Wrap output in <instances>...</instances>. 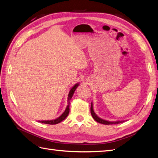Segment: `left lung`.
<instances>
[{
  "mask_svg": "<svg viewBox=\"0 0 158 158\" xmlns=\"http://www.w3.org/2000/svg\"><path fill=\"white\" fill-rule=\"evenodd\" d=\"M91 116L94 118V119L97 121L98 123H101V124H119L120 123H123L124 122V120L123 121H116V122H111V121H108V120H106L102 119L100 117H98L96 114V113H95L94 110V108H93V103L91 102Z\"/></svg>",
  "mask_w": 158,
  "mask_h": 158,
  "instance_id": "8db88e82",
  "label": "left lung"
}]
</instances>
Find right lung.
<instances>
[{"instance_id":"obj_1","label":"right lung","mask_w":158,"mask_h":158,"mask_svg":"<svg viewBox=\"0 0 158 158\" xmlns=\"http://www.w3.org/2000/svg\"><path fill=\"white\" fill-rule=\"evenodd\" d=\"M79 86V83H76L75 85L73 86L71 89L69 91V96H68V105L67 106V108H66L65 110L64 111V112L62 114L58 117V118L54 119V120H41V121H38L40 123H42L44 124H56L58 123H60V122H62V120H64L66 118H67L69 113V110H70V109H69V104H70V100L72 98L73 94H74V92L75 89H77V87Z\"/></svg>"}]
</instances>
